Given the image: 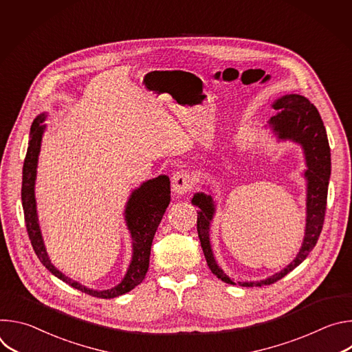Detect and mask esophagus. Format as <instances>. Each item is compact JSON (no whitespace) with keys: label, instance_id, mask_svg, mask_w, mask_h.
<instances>
[{"label":"esophagus","instance_id":"1","mask_svg":"<svg viewBox=\"0 0 352 352\" xmlns=\"http://www.w3.org/2000/svg\"><path fill=\"white\" fill-rule=\"evenodd\" d=\"M192 184H193L192 182V175L188 171H185V170L177 171L173 175V179H171L173 192L175 195H186L188 192H190Z\"/></svg>","mask_w":352,"mask_h":352}]
</instances>
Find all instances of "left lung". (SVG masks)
Returning a JSON list of instances; mask_svg holds the SVG:
<instances>
[{"label":"left lung","mask_w":352,"mask_h":352,"mask_svg":"<svg viewBox=\"0 0 352 352\" xmlns=\"http://www.w3.org/2000/svg\"><path fill=\"white\" fill-rule=\"evenodd\" d=\"M274 110H278L269 121L273 131L280 139H291L300 143L304 147L308 170L305 177L308 179V199H307V228L304 243L300 246L296 258L280 273L262 280L250 283H238L242 287H262L270 285L296 266L302 263L311 250L315 248L319 235L323 228L326 205H327V188L330 179V146L327 140V133L320 118L318 109L304 96L299 94H285L273 104ZM192 204L196 205L200 212L197 213V235L202 245L204 254L208 266L219 278L227 284H235L230 280L227 274L217 266L209 241V227L213 219L214 205L212 196L205 193H196L192 199Z\"/></svg>","instance_id":"left-lung-1"}]
</instances>
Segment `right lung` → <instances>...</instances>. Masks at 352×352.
Instances as JSON below:
<instances>
[{"label":"right lung","instance_id":"right-lung-1","mask_svg":"<svg viewBox=\"0 0 352 352\" xmlns=\"http://www.w3.org/2000/svg\"><path fill=\"white\" fill-rule=\"evenodd\" d=\"M45 116H38L30 128V140L28 153L23 163L22 171V206L25 214V223L29 239L32 246L38 258V261L45 266L48 272H52L56 277L65 281L71 287L96 296V298H116L125 292L133 289L138 284H140L148 269L150 259V248L156 234V230L163 219V214L170 204V178L167 175H160L155 179H148L143 182L140 188L135 189L128 200L125 209V220L126 226L131 231L133 241V256L129 265V269L124 277V280L114 288L106 291H94L86 288L78 281L71 280L65 274H63L54 265L50 262L45 248L43 243L41 232L37 223L36 214V200H34V179H36V168H37V157L40 152L41 136L44 132V121Z\"/></svg>","mask_w":352,"mask_h":352}]
</instances>
